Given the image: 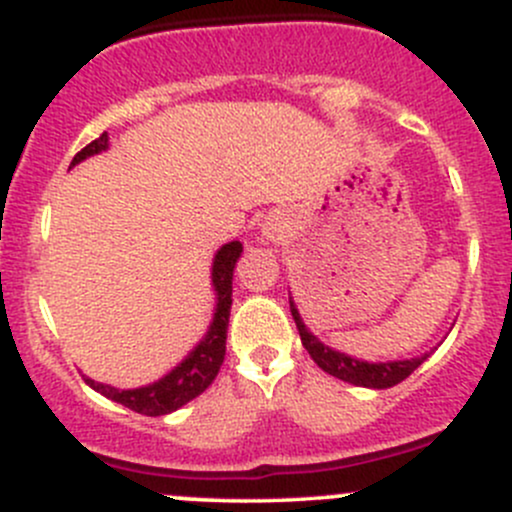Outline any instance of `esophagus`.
Here are the masks:
<instances>
[{"label":"esophagus","instance_id":"1","mask_svg":"<svg viewBox=\"0 0 512 512\" xmlns=\"http://www.w3.org/2000/svg\"><path fill=\"white\" fill-rule=\"evenodd\" d=\"M282 233H284V226L282 221H277V218H272V221H267L265 226H262V235H265L267 240H277Z\"/></svg>","mask_w":512,"mask_h":512}]
</instances>
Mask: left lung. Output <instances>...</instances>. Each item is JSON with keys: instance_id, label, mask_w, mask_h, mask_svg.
Returning <instances> with one entry per match:
<instances>
[{"instance_id": "obj_1", "label": "left lung", "mask_w": 512, "mask_h": 512, "mask_svg": "<svg viewBox=\"0 0 512 512\" xmlns=\"http://www.w3.org/2000/svg\"><path fill=\"white\" fill-rule=\"evenodd\" d=\"M289 306H291V316L296 320V328H299L301 342L303 347L308 350V355L313 357V362L318 364L323 372H328L330 376H338L342 381H350L355 386H367V389H389V386L401 384L403 379H408L420 364L428 359V355L423 357H413V359H398V362H362V359H355L345 352L333 350V347L323 345L311 330L303 325V320L299 316V308L294 306L289 296Z\"/></svg>"}]
</instances>
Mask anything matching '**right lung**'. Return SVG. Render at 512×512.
<instances>
[{
	"mask_svg": "<svg viewBox=\"0 0 512 512\" xmlns=\"http://www.w3.org/2000/svg\"><path fill=\"white\" fill-rule=\"evenodd\" d=\"M109 148V136L101 133L97 140L82 148L80 153L72 157V165L87 160L89 155L104 153ZM243 245L238 240L223 245L221 250L213 257V291H216V311H213V320L209 325V333L204 335V340L189 352L187 359L182 364L172 369L170 374L162 376L160 381L148 386H140V389H114L109 384H99V381L84 376L89 386L94 391H99L101 396L111 398V401L121 403V406L131 408V411L143 413V415H167L177 408H182L184 403H189L192 398L204 393L211 386V381L216 379L218 369H221L223 357H226V333H228V318H230V303H233V269L238 262Z\"/></svg>",
	"mask_w": 512,
	"mask_h": 512,
	"instance_id": "1",
	"label": "right lung"
}]
</instances>
